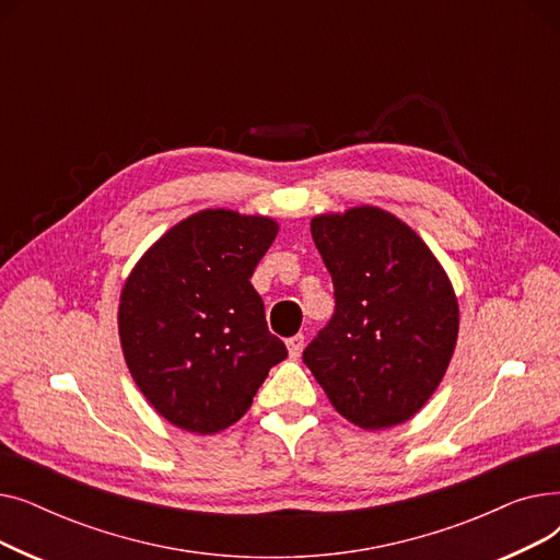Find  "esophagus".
I'll use <instances>...</instances> for the list:
<instances>
[{
    "instance_id": "esophagus-1",
    "label": "esophagus",
    "mask_w": 560,
    "mask_h": 560,
    "mask_svg": "<svg viewBox=\"0 0 560 560\" xmlns=\"http://www.w3.org/2000/svg\"><path fill=\"white\" fill-rule=\"evenodd\" d=\"M285 347H288V354H290V359H300L302 349H304V336H302V334H298V336L288 338V340H285Z\"/></svg>"
}]
</instances>
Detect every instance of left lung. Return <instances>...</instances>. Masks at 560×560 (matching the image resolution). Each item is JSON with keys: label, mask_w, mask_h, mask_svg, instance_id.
Listing matches in <instances>:
<instances>
[{"label": "left lung", "mask_w": 560, "mask_h": 560, "mask_svg": "<svg viewBox=\"0 0 560 560\" xmlns=\"http://www.w3.org/2000/svg\"><path fill=\"white\" fill-rule=\"evenodd\" d=\"M336 311L304 363L338 413L368 431L413 418L443 381L458 300L420 235L376 206L311 220Z\"/></svg>", "instance_id": "1"}]
</instances>
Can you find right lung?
<instances>
[{"label": "right lung", "instance_id": "right-lung-1", "mask_svg": "<svg viewBox=\"0 0 560 560\" xmlns=\"http://www.w3.org/2000/svg\"><path fill=\"white\" fill-rule=\"evenodd\" d=\"M277 233L272 218L206 209L133 265L117 331L136 386L170 424L211 435L238 422L288 357L249 281Z\"/></svg>", "mask_w": 560, "mask_h": 560}]
</instances>
